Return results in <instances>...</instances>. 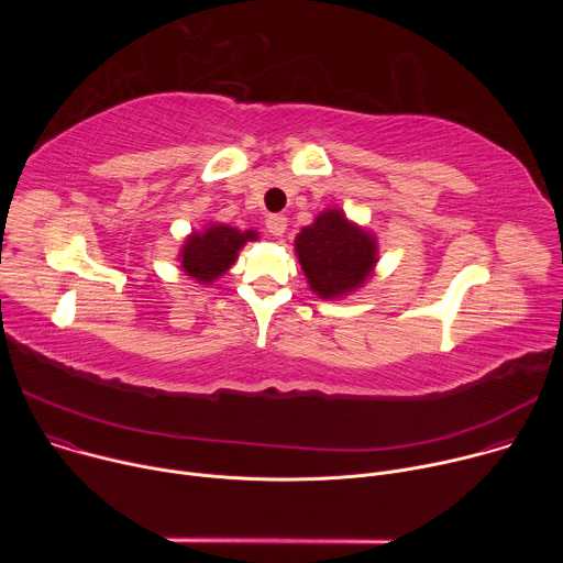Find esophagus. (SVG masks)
<instances>
[{
  "mask_svg": "<svg viewBox=\"0 0 563 563\" xmlns=\"http://www.w3.org/2000/svg\"><path fill=\"white\" fill-rule=\"evenodd\" d=\"M265 224H267V231L272 235H283L285 229H287V218L283 213H272V216H267Z\"/></svg>",
  "mask_w": 563,
  "mask_h": 563,
  "instance_id": "1",
  "label": "esophagus"
}]
</instances>
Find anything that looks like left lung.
<instances>
[{"mask_svg": "<svg viewBox=\"0 0 563 563\" xmlns=\"http://www.w3.org/2000/svg\"><path fill=\"white\" fill-rule=\"evenodd\" d=\"M296 256L320 298H341L363 287L378 261L376 238L350 222L341 209H325L296 235Z\"/></svg>", "mask_w": 563, "mask_h": 563, "instance_id": "1", "label": "left lung"}]
</instances>
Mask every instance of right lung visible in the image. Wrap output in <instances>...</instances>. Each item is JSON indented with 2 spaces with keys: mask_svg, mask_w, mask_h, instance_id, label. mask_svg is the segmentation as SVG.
<instances>
[{
  "mask_svg": "<svg viewBox=\"0 0 563 563\" xmlns=\"http://www.w3.org/2000/svg\"><path fill=\"white\" fill-rule=\"evenodd\" d=\"M258 233L247 229L240 231L229 224H207L202 231H191L180 250V267L198 283L218 280L238 258L250 240Z\"/></svg>",
  "mask_w": 563,
  "mask_h": 563,
  "instance_id": "obj_1",
  "label": "right lung"
}]
</instances>
